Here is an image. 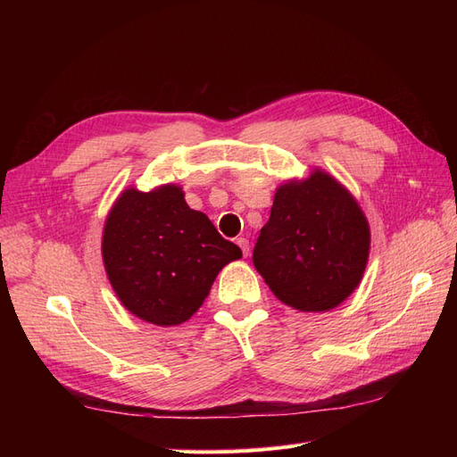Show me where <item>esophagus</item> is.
I'll list each match as a JSON object with an SVG mask.
<instances>
[{"mask_svg":"<svg viewBox=\"0 0 457 457\" xmlns=\"http://www.w3.org/2000/svg\"><path fill=\"white\" fill-rule=\"evenodd\" d=\"M237 244L240 245V250H242V253H244V257L250 253V242H247V238H238L237 240Z\"/></svg>","mask_w":457,"mask_h":457,"instance_id":"obj_1","label":"esophagus"}]
</instances>
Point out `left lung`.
<instances>
[{"mask_svg":"<svg viewBox=\"0 0 457 457\" xmlns=\"http://www.w3.org/2000/svg\"><path fill=\"white\" fill-rule=\"evenodd\" d=\"M370 227L351 192L322 170L276 188L253 265L270 292L303 312L336 309L362 280Z\"/></svg>","mask_w":457,"mask_h":457,"instance_id":"8db88e82","label":"left lung"}]
</instances>
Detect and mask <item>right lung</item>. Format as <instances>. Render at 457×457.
Instances as JSON below:
<instances>
[{"label":"right lung","instance_id":"right-lung-1","mask_svg":"<svg viewBox=\"0 0 457 457\" xmlns=\"http://www.w3.org/2000/svg\"><path fill=\"white\" fill-rule=\"evenodd\" d=\"M240 247L207 215L190 210L181 187L123 190L103 230V261L121 305L156 326L187 322Z\"/></svg>","mask_w":457,"mask_h":457}]
</instances>
